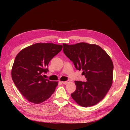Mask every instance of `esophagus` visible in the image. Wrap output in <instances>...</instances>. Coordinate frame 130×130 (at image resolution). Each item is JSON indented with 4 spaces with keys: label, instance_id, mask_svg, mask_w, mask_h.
Wrapping results in <instances>:
<instances>
[{
    "label": "esophagus",
    "instance_id": "1",
    "mask_svg": "<svg viewBox=\"0 0 130 130\" xmlns=\"http://www.w3.org/2000/svg\"><path fill=\"white\" fill-rule=\"evenodd\" d=\"M61 83L62 84H68L69 83V80H67V81H65V82H61Z\"/></svg>",
    "mask_w": 130,
    "mask_h": 130
}]
</instances>
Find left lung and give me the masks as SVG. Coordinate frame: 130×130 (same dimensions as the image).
Here are the masks:
<instances>
[{
    "label": "left lung",
    "instance_id": "left-lung-1",
    "mask_svg": "<svg viewBox=\"0 0 130 130\" xmlns=\"http://www.w3.org/2000/svg\"><path fill=\"white\" fill-rule=\"evenodd\" d=\"M63 51L76 70H82L87 82L75 81L76 88L71 97L80 106H93L102 101L112 84L113 64L100 46L85 42L63 43Z\"/></svg>",
    "mask_w": 130,
    "mask_h": 130
}]
</instances>
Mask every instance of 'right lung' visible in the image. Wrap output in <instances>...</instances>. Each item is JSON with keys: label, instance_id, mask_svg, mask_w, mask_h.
Here are the masks:
<instances>
[{"label": "right lung", "instance_id": "right-lung-1", "mask_svg": "<svg viewBox=\"0 0 130 130\" xmlns=\"http://www.w3.org/2000/svg\"><path fill=\"white\" fill-rule=\"evenodd\" d=\"M62 45L37 43L24 48L17 55L12 69V78L16 87L27 100L39 104L55 92L57 82L44 78L48 65L61 51Z\"/></svg>", "mask_w": 130, "mask_h": 130}]
</instances>
